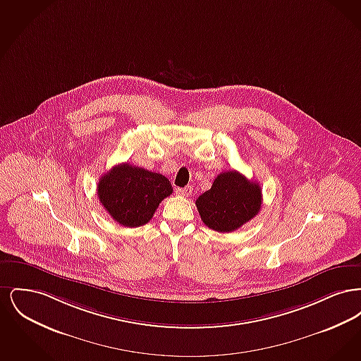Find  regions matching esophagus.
Segmentation results:
<instances>
[{"label": "esophagus", "mask_w": 361, "mask_h": 361, "mask_svg": "<svg viewBox=\"0 0 361 361\" xmlns=\"http://www.w3.org/2000/svg\"><path fill=\"white\" fill-rule=\"evenodd\" d=\"M176 193L180 195V196H184V197H188L189 195L192 193V188L190 187H185V188H177L176 189Z\"/></svg>", "instance_id": "obj_1"}]
</instances>
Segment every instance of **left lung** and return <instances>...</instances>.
I'll use <instances>...</instances> for the list:
<instances>
[{"mask_svg":"<svg viewBox=\"0 0 361 361\" xmlns=\"http://www.w3.org/2000/svg\"><path fill=\"white\" fill-rule=\"evenodd\" d=\"M261 202L259 184L230 171L216 176L212 187L196 200V207L207 227L231 233L257 215Z\"/></svg>","mask_w":361,"mask_h":361,"instance_id":"left-lung-1","label":"left lung"}]
</instances>
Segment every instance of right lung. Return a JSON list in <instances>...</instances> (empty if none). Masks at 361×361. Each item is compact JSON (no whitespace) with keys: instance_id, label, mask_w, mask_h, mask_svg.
Masks as SVG:
<instances>
[{"instance_id":"right-lung-1","label":"right lung","mask_w":361,"mask_h":361,"mask_svg":"<svg viewBox=\"0 0 361 361\" xmlns=\"http://www.w3.org/2000/svg\"><path fill=\"white\" fill-rule=\"evenodd\" d=\"M172 192V184L165 176L127 162L102 176L97 187L100 203L124 227L147 224L159 203Z\"/></svg>"}]
</instances>
